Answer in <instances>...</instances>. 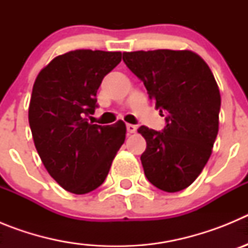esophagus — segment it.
Segmentation results:
<instances>
[{
	"label": "esophagus",
	"instance_id": "obj_1",
	"mask_svg": "<svg viewBox=\"0 0 248 248\" xmlns=\"http://www.w3.org/2000/svg\"><path fill=\"white\" fill-rule=\"evenodd\" d=\"M126 130H128V133H135V131H137V126L135 125H133V124H128V125H126Z\"/></svg>",
	"mask_w": 248,
	"mask_h": 248
}]
</instances>
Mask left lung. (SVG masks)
<instances>
[{
    "instance_id": "8db88e82",
    "label": "left lung",
    "mask_w": 248,
    "mask_h": 248,
    "mask_svg": "<svg viewBox=\"0 0 248 248\" xmlns=\"http://www.w3.org/2000/svg\"><path fill=\"white\" fill-rule=\"evenodd\" d=\"M123 61L166 114L161 131L138 129L146 140L144 174L163 191L184 190L202 171L217 137L221 97L214 74L191 50L125 52Z\"/></svg>"
}]
</instances>
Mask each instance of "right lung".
<instances>
[{
    "label": "right lung",
    "mask_w": 248,
    "mask_h": 248,
    "mask_svg": "<svg viewBox=\"0 0 248 248\" xmlns=\"http://www.w3.org/2000/svg\"><path fill=\"white\" fill-rule=\"evenodd\" d=\"M122 61L120 52L77 49L58 56L37 76L28 120L38 155L49 175L77 195L104 183L125 140V123H88L98 108L103 78Z\"/></svg>",
    "instance_id": "obj_1"
}]
</instances>
